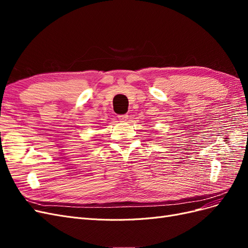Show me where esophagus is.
Instances as JSON below:
<instances>
[{
    "mask_svg": "<svg viewBox=\"0 0 248 248\" xmlns=\"http://www.w3.org/2000/svg\"><path fill=\"white\" fill-rule=\"evenodd\" d=\"M118 118L121 122H125V121H127V120H128V115H119Z\"/></svg>",
    "mask_w": 248,
    "mask_h": 248,
    "instance_id": "34e87169",
    "label": "esophagus"
}]
</instances>
